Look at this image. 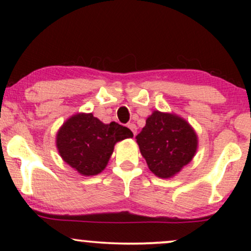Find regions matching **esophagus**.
I'll list each match as a JSON object with an SVG mask.
<instances>
[{
    "mask_svg": "<svg viewBox=\"0 0 251 251\" xmlns=\"http://www.w3.org/2000/svg\"><path fill=\"white\" fill-rule=\"evenodd\" d=\"M127 127H128L129 129H131L132 133H133V135L137 134V126H135V124H133V123H129L128 125H127Z\"/></svg>",
    "mask_w": 251,
    "mask_h": 251,
    "instance_id": "34e87169",
    "label": "esophagus"
}]
</instances>
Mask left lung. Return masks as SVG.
I'll list each match as a JSON object with an SVG mask.
<instances>
[{"mask_svg": "<svg viewBox=\"0 0 251 251\" xmlns=\"http://www.w3.org/2000/svg\"><path fill=\"white\" fill-rule=\"evenodd\" d=\"M149 169L159 178H171L191 162L197 151L195 129L174 113L154 111L135 137Z\"/></svg>", "mask_w": 251, "mask_h": 251, "instance_id": "1", "label": "left lung"}]
</instances>
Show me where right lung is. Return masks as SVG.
<instances>
[{
  "label": "right lung",
  "mask_w": 251,
  "mask_h": 251,
  "mask_svg": "<svg viewBox=\"0 0 251 251\" xmlns=\"http://www.w3.org/2000/svg\"><path fill=\"white\" fill-rule=\"evenodd\" d=\"M132 137L125 126L103 124L92 113H77L57 131L56 148L62 159L80 175L96 176L106 168L114 145Z\"/></svg>",
  "instance_id": "obj_1"
}]
</instances>
